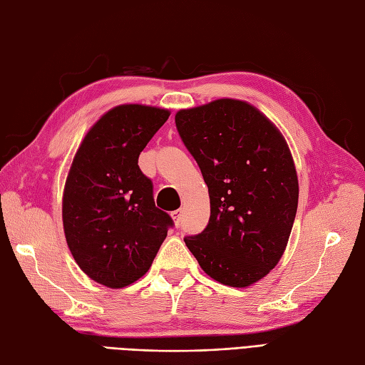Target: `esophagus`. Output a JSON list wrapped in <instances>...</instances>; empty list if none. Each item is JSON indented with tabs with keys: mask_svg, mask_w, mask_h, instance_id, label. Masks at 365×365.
I'll list each match as a JSON object with an SVG mask.
<instances>
[{
	"mask_svg": "<svg viewBox=\"0 0 365 365\" xmlns=\"http://www.w3.org/2000/svg\"><path fill=\"white\" fill-rule=\"evenodd\" d=\"M170 216H172V220H173L175 225H180V222H181V218H182V210H181V209L175 210V212H172V213H170Z\"/></svg>",
	"mask_w": 365,
	"mask_h": 365,
	"instance_id": "obj_1",
	"label": "esophagus"
}]
</instances>
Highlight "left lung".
<instances>
[{
  "label": "left lung",
  "mask_w": 365,
  "mask_h": 365,
  "mask_svg": "<svg viewBox=\"0 0 365 365\" xmlns=\"http://www.w3.org/2000/svg\"><path fill=\"white\" fill-rule=\"evenodd\" d=\"M209 187L210 220L184 242L210 278L244 289L277 267L298 209L289 144L247 101L220 98L175 115Z\"/></svg>",
  "instance_id": "obj_1"
}]
</instances>
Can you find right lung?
Segmentation results:
<instances>
[{"label": "right lung", "mask_w": 365, "mask_h": 365, "mask_svg": "<svg viewBox=\"0 0 365 365\" xmlns=\"http://www.w3.org/2000/svg\"><path fill=\"white\" fill-rule=\"evenodd\" d=\"M169 116L170 110L145 104L113 107L88 129L68 169L63 192L68 250L88 278L109 289L144 277L173 225L155 207L152 181L138 165Z\"/></svg>", "instance_id": "add662e5"}]
</instances>
